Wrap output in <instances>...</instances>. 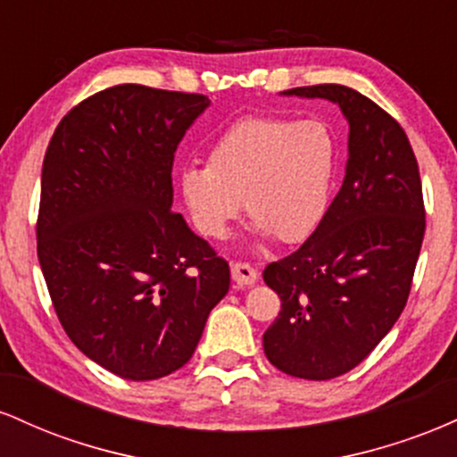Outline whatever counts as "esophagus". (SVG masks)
<instances>
[{
    "label": "esophagus",
    "mask_w": 457,
    "mask_h": 457,
    "mask_svg": "<svg viewBox=\"0 0 457 457\" xmlns=\"http://www.w3.org/2000/svg\"><path fill=\"white\" fill-rule=\"evenodd\" d=\"M232 279L238 286H253L258 279V270L246 262H232Z\"/></svg>",
    "instance_id": "esophagus-1"
}]
</instances>
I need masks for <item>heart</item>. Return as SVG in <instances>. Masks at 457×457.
<instances>
[{
  "instance_id": "obj_1",
  "label": "heart",
  "mask_w": 457,
  "mask_h": 457,
  "mask_svg": "<svg viewBox=\"0 0 457 457\" xmlns=\"http://www.w3.org/2000/svg\"><path fill=\"white\" fill-rule=\"evenodd\" d=\"M337 162V141L320 120L253 115L219 135L206 167L182 170L180 191L206 238H228L245 202L262 238L303 243L328 211Z\"/></svg>"
}]
</instances>
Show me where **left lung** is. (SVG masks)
I'll return each instance as SVG.
<instances>
[{"label": "left lung", "instance_id": "8db88e82", "mask_svg": "<svg viewBox=\"0 0 457 457\" xmlns=\"http://www.w3.org/2000/svg\"><path fill=\"white\" fill-rule=\"evenodd\" d=\"M286 94L342 107L350 159L316 232L264 269L281 298L264 353L283 374L330 380L354 370L406 307L426 234L421 176L400 122L363 94L337 83Z\"/></svg>", "mask_w": 457, "mask_h": 457}]
</instances>
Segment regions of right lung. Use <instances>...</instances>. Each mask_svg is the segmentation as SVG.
<instances>
[{"label": "right lung", "mask_w": 457, "mask_h": 457, "mask_svg": "<svg viewBox=\"0 0 457 457\" xmlns=\"http://www.w3.org/2000/svg\"><path fill=\"white\" fill-rule=\"evenodd\" d=\"M208 103L122 83L75 104L46 148V290L71 342L120 378L180 370L229 290L228 262L171 212L178 144Z\"/></svg>", "instance_id": "right-lung-1"}]
</instances>
